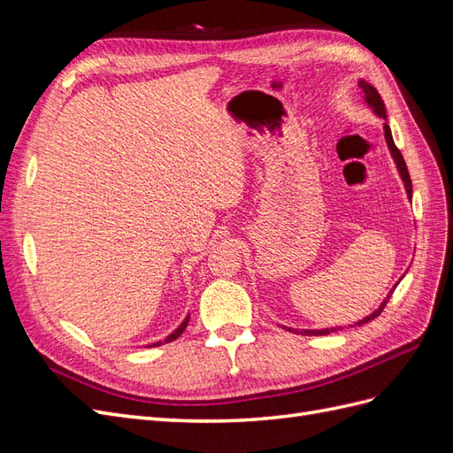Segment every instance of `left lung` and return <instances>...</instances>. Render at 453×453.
Listing matches in <instances>:
<instances>
[{"instance_id":"1","label":"left lung","mask_w":453,"mask_h":453,"mask_svg":"<svg viewBox=\"0 0 453 453\" xmlns=\"http://www.w3.org/2000/svg\"><path fill=\"white\" fill-rule=\"evenodd\" d=\"M357 85H359V88H361L363 102L366 104V107H368L370 111H372L376 117H380V119L386 120V125H383V135H386V143H388V149H389V153H391V158H393L395 166H396V172H399L401 180H403V183H404L406 196H408V200H412V180H410V173H408L406 162H404V158H403V155H401V150L396 149V145H395V142H393L391 128L388 127L386 104H383L381 96L378 94V90H376L372 85L368 83V81L359 79V81H357ZM396 285H399V281H396V283L393 285V289L388 293V296H386V298H383V303H381V304H380L372 313L366 315V318H363V319H359L357 323H355V326H357V325H365V323H368V321H372L374 318H378V315L381 313V310L386 308L388 300H389L391 293L395 291V287H396ZM338 328H340V326H331V328H300V331H293V333H296V334H304V336H325V334H331V333L338 331ZM287 331H291V328H287Z\"/></svg>"}]
</instances>
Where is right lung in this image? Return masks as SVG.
<instances>
[{
  "instance_id": "right-lung-1",
  "label": "right lung",
  "mask_w": 453,
  "mask_h": 453,
  "mask_svg": "<svg viewBox=\"0 0 453 453\" xmlns=\"http://www.w3.org/2000/svg\"><path fill=\"white\" fill-rule=\"evenodd\" d=\"M188 319H190V313L187 315V318L181 321V325L180 326H177L175 328V331L172 333V334H168L166 338H164V340H160V342H153V344H149L147 348H157V346H162V344H168V342H173V340H177V338H180L181 334H183V331H185V326L188 325Z\"/></svg>"
}]
</instances>
